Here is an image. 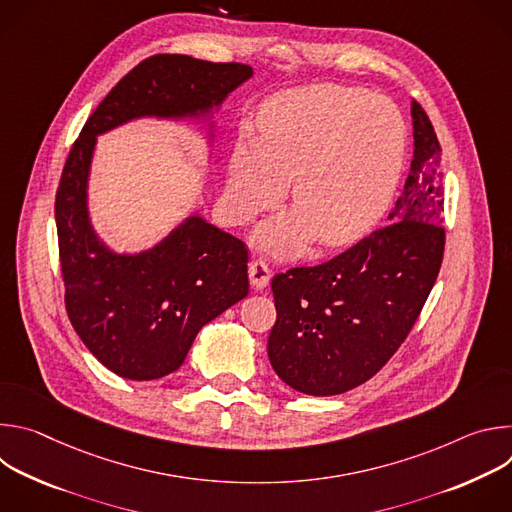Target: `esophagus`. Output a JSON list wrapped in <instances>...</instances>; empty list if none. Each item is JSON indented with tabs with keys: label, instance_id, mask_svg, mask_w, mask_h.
<instances>
[{
	"label": "esophagus",
	"instance_id": "34e87169",
	"mask_svg": "<svg viewBox=\"0 0 512 512\" xmlns=\"http://www.w3.org/2000/svg\"><path fill=\"white\" fill-rule=\"evenodd\" d=\"M249 279H251L253 287H257V289L265 287L271 279V267L263 259H253L249 263Z\"/></svg>",
	"mask_w": 512,
	"mask_h": 512
}]
</instances>
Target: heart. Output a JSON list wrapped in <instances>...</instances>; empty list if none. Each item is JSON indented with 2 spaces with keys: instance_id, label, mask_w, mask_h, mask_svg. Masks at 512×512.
Wrapping results in <instances>:
<instances>
[{
  "instance_id": "b5f03b06",
  "label": "heart",
  "mask_w": 512,
  "mask_h": 512,
  "mask_svg": "<svg viewBox=\"0 0 512 512\" xmlns=\"http://www.w3.org/2000/svg\"><path fill=\"white\" fill-rule=\"evenodd\" d=\"M261 133L237 141L227 206L237 223L273 206L294 178L296 212L267 223L257 239L279 255L316 235L338 247L367 233L389 204L405 154L399 109L371 93L310 85L269 99Z\"/></svg>"
}]
</instances>
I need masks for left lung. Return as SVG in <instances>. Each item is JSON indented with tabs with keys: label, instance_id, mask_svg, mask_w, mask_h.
<instances>
[{
	"label": "left lung",
	"instance_id": "1",
	"mask_svg": "<svg viewBox=\"0 0 512 512\" xmlns=\"http://www.w3.org/2000/svg\"><path fill=\"white\" fill-rule=\"evenodd\" d=\"M413 160L389 225L312 267L271 279L277 320L267 354L306 395L346 393L375 377L403 344L440 273L446 229L442 145L411 101Z\"/></svg>",
	"mask_w": 512,
	"mask_h": 512
}]
</instances>
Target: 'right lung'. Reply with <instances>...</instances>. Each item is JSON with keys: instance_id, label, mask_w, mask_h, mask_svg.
Wrapping results in <instances>:
<instances>
[{"instance_id": "right-lung-1", "label": "right lung", "mask_w": 512, "mask_h": 512, "mask_svg": "<svg viewBox=\"0 0 512 512\" xmlns=\"http://www.w3.org/2000/svg\"><path fill=\"white\" fill-rule=\"evenodd\" d=\"M251 75L241 62L145 58L99 103L68 152L54 202L64 306L85 346L123 379L152 381L178 371L200 328L249 294V253L198 214L150 251H109L87 210L97 135L135 117L206 113Z\"/></svg>"}]
</instances>
